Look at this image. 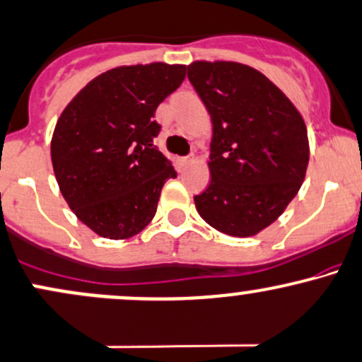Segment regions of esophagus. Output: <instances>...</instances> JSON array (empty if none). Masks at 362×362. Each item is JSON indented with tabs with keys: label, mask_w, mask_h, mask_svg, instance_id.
Segmentation results:
<instances>
[{
	"label": "esophagus",
	"mask_w": 362,
	"mask_h": 362,
	"mask_svg": "<svg viewBox=\"0 0 362 362\" xmlns=\"http://www.w3.org/2000/svg\"><path fill=\"white\" fill-rule=\"evenodd\" d=\"M194 160H196V158H194V154H190V156L182 158L180 163H182V166H189V165H192Z\"/></svg>",
	"instance_id": "34e87169"
}]
</instances>
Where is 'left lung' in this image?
Instances as JSON below:
<instances>
[{"instance_id": "left-lung-1", "label": "left lung", "mask_w": 362, "mask_h": 362, "mask_svg": "<svg viewBox=\"0 0 362 362\" xmlns=\"http://www.w3.org/2000/svg\"><path fill=\"white\" fill-rule=\"evenodd\" d=\"M187 77L213 123L211 182L194 196L197 213L226 235H256L303 185L305 123L291 99L252 66L194 62Z\"/></svg>"}]
</instances>
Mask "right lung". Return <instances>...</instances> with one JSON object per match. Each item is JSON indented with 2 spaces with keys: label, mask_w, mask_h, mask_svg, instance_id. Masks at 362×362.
Masks as SVG:
<instances>
[{
  "label": "right lung",
  "mask_w": 362,
  "mask_h": 362,
  "mask_svg": "<svg viewBox=\"0 0 362 362\" xmlns=\"http://www.w3.org/2000/svg\"><path fill=\"white\" fill-rule=\"evenodd\" d=\"M185 78V65L118 66L98 75L63 110L51 141L54 177L70 209L98 235L146 228L163 185L177 177L153 144L154 113Z\"/></svg>",
  "instance_id": "1"
}]
</instances>
